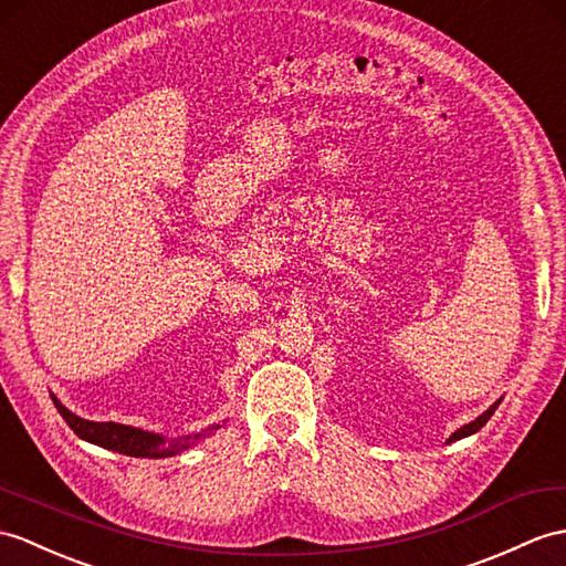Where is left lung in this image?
Instances as JSON below:
<instances>
[{
  "mask_svg": "<svg viewBox=\"0 0 566 566\" xmlns=\"http://www.w3.org/2000/svg\"><path fill=\"white\" fill-rule=\"evenodd\" d=\"M499 402H502V400H496L492 407H490V410L488 412H482L478 419H475V422H470V424H465V427H461V429H458L455 433H453V437L449 439V441H458V439H465V437H470V433H475V431H480L484 424H488V419L494 415V410H496V407H499Z\"/></svg>",
  "mask_w": 566,
  "mask_h": 566,
  "instance_id": "8db88e82",
  "label": "left lung"
}]
</instances>
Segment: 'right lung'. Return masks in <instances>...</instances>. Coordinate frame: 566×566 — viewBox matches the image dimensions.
Wrapping results in <instances>:
<instances>
[{
  "instance_id": "1",
  "label": "right lung",
  "mask_w": 566,
  "mask_h": 566,
  "mask_svg": "<svg viewBox=\"0 0 566 566\" xmlns=\"http://www.w3.org/2000/svg\"><path fill=\"white\" fill-rule=\"evenodd\" d=\"M52 402H55L57 412L62 415L64 422L70 424V429L76 433L78 439L91 441L96 446H103V449H111L125 455H135V458H166L174 455L182 449L190 446V437L186 439H174L166 446V439L159 437V433H149L135 427H125V424H115V422H88V419L76 417L70 412L55 396H50ZM219 429V427H214ZM205 437V433H195V439Z\"/></svg>"
}]
</instances>
